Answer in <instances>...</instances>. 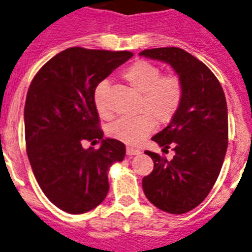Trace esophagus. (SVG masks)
I'll use <instances>...</instances> for the list:
<instances>
[{"label": "esophagus", "mask_w": 252, "mask_h": 252, "mask_svg": "<svg viewBox=\"0 0 252 252\" xmlns=\"http://www.w3.org/2000/svg\"><path fill=\"white\" fill-rule=\"evenodd\" d=\"M126 153H127V156H136L140 155V151L134 148V147H127V148H126Z\"/></svg>", "instance_id": "34e87169"}]
</instances>
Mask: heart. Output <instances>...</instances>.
<instances>
[{"label": "heart", "instance_id": "obj_1", "mask_svg": "<svg viewBox=\"0 0 252 252\" xmlns=\"http://www.w3.org/2000/svg\"><path fill=\"white\" fill-rule=\"evenodd\" d=\"M122 77L135 91L140 94L138 104L139 116L134 118H121L109 125L108 135L112 139L139 144L151 134L157 124H167L174 118L184 97V85L175 74H163L156 64L147 60H138L124 70ZM107 84L101 82L95 90V105L101 117L111 116L104 104Z\"/></svg>", "mask_w": 252, "mask_h": 252}]
</instances>
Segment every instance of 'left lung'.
<instances>
[{"mask_svg":"<svg viewBox=\"0 0 252 252\" xmlns=\"http://www.w3.org/2000/svg\"><path fill=\"white\" fill-rule=\"evenodd\" d=\"M141 56L170 64L184 85L179 111L152 140L175 156L171 161L145 151L155 168L143 178L149 202L184 214L202 202L219 176L228 148V108L223 87L209 66L179 47L144 50Z\"/></svg>","mask_w":252,"mask_h":252,"instance_id":"obj_1","label":"left lung"}]
</instances>
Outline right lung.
Here are the masks:
<instances>
[{
	"label": "right lung",
	"mask_w": 252,
	"mask_h": 252,
	"mask_svg": "<svg viewBox=\"0 0 252 252\" xmlns=\"http://www.w3.org/2000/svg\"><path fill=\"white\" fill-rule=\"evenodd\" d=\"M130 51L69 47L37 72L24 107L27 155L45 196L68 214L95 209L109 190L108 170L126 155L124 143L104 139L95 89ZM102 140L99 150L84 141Z\"/></svg>",
	"instance_id": "right-lung-1"
}]
</instances>
